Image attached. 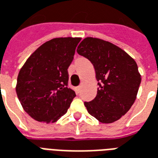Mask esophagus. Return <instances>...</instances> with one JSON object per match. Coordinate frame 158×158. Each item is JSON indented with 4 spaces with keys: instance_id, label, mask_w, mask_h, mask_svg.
I'll use <instances>...</instances> for the list:
<instances>
[{
    "instance_id": "1",
    "label": "esophagus",
    "mask_w": 158,
    "mask_h": 158,
    "mask_svg": "<svg viewBox=\"0 0 158 158\" xmlns=\"http://www.w3.org/2000/svg\"><path fill=\"white\" fill-rule=\"evenodd\" d=\"M81 86H78V87H77V88H75V90H76V92H77V94H79L80 91H81Z\"/></svg>"
}]
</instances>
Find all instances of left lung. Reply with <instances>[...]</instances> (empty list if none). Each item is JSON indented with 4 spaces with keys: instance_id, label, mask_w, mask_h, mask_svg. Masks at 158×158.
Instances as JSON below:
<instances>
[{
    "instance_id": "1",
    "label": "left lung",
    "mask_w": 158,
    "mask_h": 158,
    "mask_svg": "<svg viewBox=\"0 0 158 158\" xmlns=\"http://www.w3.org/2000/svg\"><path fill=\"white\" fill-rule=\"evenodd\" d=\"M77 52L93 64L99 85L94 99L84 102L88 112L102 123L120 119L135 103L141 82L135 59L98 38H85Z\"/></svg>"
}]
</instances>
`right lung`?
<instances>
[{"label":"right lung","mask_w":158,"mask_h":158,"mask_svg":"<svg viewBox=\"0 0 158 158\" xmlns=\"http://www.w3.org/2000/svg\"><path fill=\"white\" fill-rule=\"evenodd\" d=\"M81 38H54L35 51L21 68L16 93L23 110L47 123L64 116L76 97L68 88V68Z\"/></svg>","instance_id":"1"}]
</instances>
